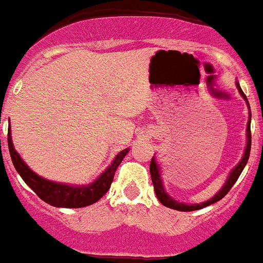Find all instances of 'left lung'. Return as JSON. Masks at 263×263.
<instances>
[{
    "label": "left lung",
    "instance_id": "left-lung-1",
    "mask_svg": "<svg viewBox=\"0 0 263 263\" xmlns=\"http://www.w3.org/2000/svg\"><path fill=\"white\" fill-rule=\"evenodd\" d=\"M236 87H238L239 92H240V95L245 98V100L247 102V98L241 91L240 85L239 83H236ZM247 106L250 107L249 102H247ZM251 112H250V118L249 122H247V144H246V149L245 153H243V157H241V160L239 161L238 165L230 172V175H228V179L226 180V183L221 187V190L218 191L217 194L215 197H212L209 201H205L202 203H193V205H186V203L178 202L174 198H171L170 195L165 193L164 187H163V182H161V176H160V168L157 165L156 160H155V157H152V160H151V167H149V171H151V176H152V183L153 187H155V193H156L157 199L160 201L164 206L171 208V209H175V211H180V212H191V211H198V209H202L205 206H209L212 203L217 202L221 198H224L227 195V193L232 189V186L235 184V182L238 180V178L240 176L241 171H243V168L245 165L247 164V160H249L250 156V151H251Z\"/></svg>",
    "mask_w": 263,
    "mask_h": 263
}]
</instances>
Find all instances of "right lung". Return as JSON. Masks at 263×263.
I'll return each instance as SVG.
<instances>
[{"label": "right lung", "instance_id": "obj_1", "mask_svg": "<svg viewBox=\"0 0 263 263\" xmlns=\"http://www.w3.org/2000/svg\"><path fill=\"white\" fill-rule=\"evenodd\" d=\"M8 146H9V153L14 168L20 174L23 180L36 193L39 198L55 208H84L98 202L99 199L108 191L111 183H112V179H114L117 168L123 160V157L126 156V153L129 152V148L119 152L112 160L111 165L107 167L106 171L103 172L93 183L84 184V186H70V184L58 183V182L45 179L35 174L28 165L25 164L20 155L14 151L10 129L8 130Z\"/></svg>", "mask_w": 263, "mask_h": 263}]
</instances>
